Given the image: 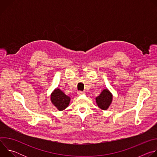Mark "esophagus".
<instances>
[{"label":"esophagus","instance_id":"34e87169","mask_svg":"<svg viewBox=\"0 0 157 157\" xmlns=\"http://www.w3.org/2000/svg\"><path fill=\"white\" fill-rule=\"evenodd\" d=\"M85 94V92H84V91H78V94L79 95V96H80V95H82V94Z\"/></svg>","mask_w":157,"mask_h":157}]
</instances>
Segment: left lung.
Listing matches in <instances>:
<instances>
[{
	"instance_id": "1",
	"label": "left lung",
	"mask_w": 157,
	"mask_h": 157,
	"mask_svg": "<svg viewBox=\"0 0 157 157\" xmlns=\"http://www.w3.org/2000/svg\"><path fill=\"white\" fill-rule=\"evenodd\" d=\"M113 96L109 89H104L99 96L96 98V102L98 107L102 110H107L113 101Z\"/></svg>"
}]
</instances>
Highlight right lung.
Returning <instances> with one entry per match:
<instances>
[{
	"mask_svg": "<svg viewBox=\"0 0 157 157\" xmlns=\"http://www.w3.org/2000/svg\"><path fill=\"white\" fill-rule=\"evenodd\" d=\"M70 100V97L66 95L59 88H56L51 94L52 103L59 111L68 107Z\"/></svg>",
	"mask_w": 157,
	"mask_h": 157,
	"instance_id": "obj_1",
	"label": "right lung"
}]
</instances>
